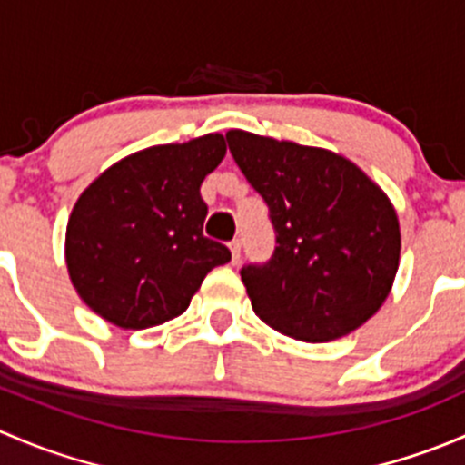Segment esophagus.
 <instances>
[{
    "label": "esophagus",
    "instance_id": "34e87169",
    "mask_svg": "<svg viewBox=\"0 0 465 465\" xmlns=\"http://www.w3.org/2000/svg\"><path fill=\"white\" fill-rule=\"evenodd\" d=\"M229 250H232V262L238 265V261H241V241L229 242Z\"/></svg>",
    "mask_w": 465,
    "mask_h": 465
}]
</instances>
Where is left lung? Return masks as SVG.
I'll return each mask as SVG.
<instances>
[{
  "instance_id": "1",
  "label": "left lung",
  "mask_w": 465,
  "mask_h": 465,
  "mask_svg": "<svg viewBox=\"0 0 465 465\" xmlns=\"http://www.w3.org/2000/svg\"><path fill=\"white\" fill-rule=\"evenodd\" d=\"M227 142L276 232L274 256L241 272L256 315L302 341L362 326L391 292L401 261V224L387 193L326 148L245 130H229Z\"/></svg>"
}]
</instances>
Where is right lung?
I'll list each match as a JSON object with an SVG mask.
<instances>
[{
  "label": "right lung",
  "mask_w": 465,
  "mask_h": 465,
  "mask_svg": "<svg viewBox=\"0 0 465 465\" xmlns=\"http://www.w3.org/2000/svg\"><path fill=\"white\" fill-rule=\"evenodd\" d=\"M218 133L153 145L112 163L74 204L64 261L78 297L125 331L182 315L232 252L203 233L204 177L224 159Z\"/></svg>",
  "instance_id": "obj_1"
}]
</instances>
